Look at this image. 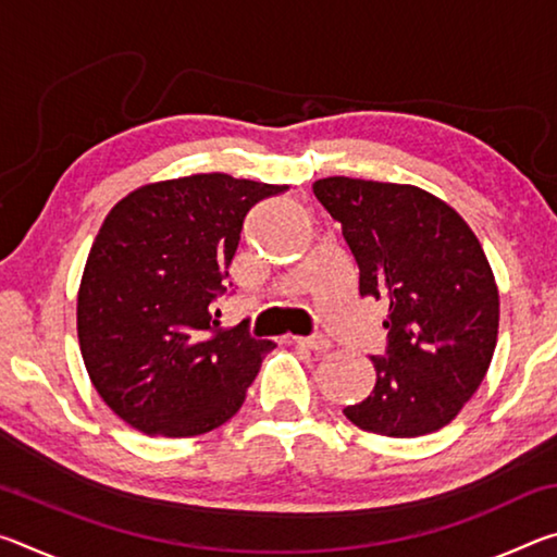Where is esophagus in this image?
<instances>
[{
    "instance_id": "esophagus-1",
    "label": "esophagus",
    "mask_w": 557,
    "mask_h": 557,
    "mask_svg": "<svg viewBox=\"0 0 557 557\" xmlns=\"http://www.w3.org/2000/svg\"><path fill=\"white\" fill-rule=\"evenodd\" d=\"M295 344L301 348H309V351H329L332 348V342L324 336H295Z\"/></svg>"
}]
</instances>
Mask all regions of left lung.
<instances>
[{"label":"left lung","mask_w":557,"mask_h":557,"mask_svg":"<svg viewBox=\"0 0 557 557\" xmlns=\"http://www.w3.org/2000/svg\"><path fill=\"white\" fill-rule=\"evenodd\" d=\"M312 191L342 223L361 297L388 307L373 391L344 414L385 437L437 432L482 385L496 348L498 289L482 243L418 186L329 176Z\"/></svg>","instance_id":"1"}]
</instances>
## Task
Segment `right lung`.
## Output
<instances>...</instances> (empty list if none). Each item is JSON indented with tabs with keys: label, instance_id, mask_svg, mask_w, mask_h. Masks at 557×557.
Masks as SVG:
<instances>
[{
	"label": "right lung",
	"instance_id": "obj_1",
	"mask_svg": "<svg viewBox=\"0 0 557 557\" xmlns=\"http://www.w3.org/2000/svg\"><path fill=\"white\" fill-rule=\"evenodd\" d=\"M272 186L194 174L127 194L102 221L78 289V342L108 408L145 435L194 437L240 410L275 348L248 322L221 329L243 221Z\"/></svg>",
	"mask_w": 557,
	"mask_h": 557
}]
</instances>
